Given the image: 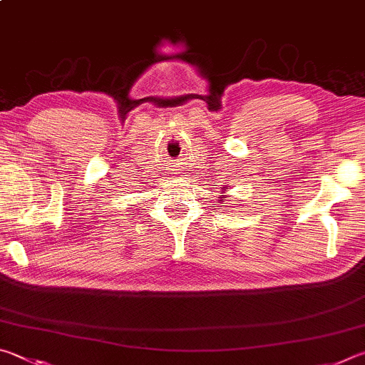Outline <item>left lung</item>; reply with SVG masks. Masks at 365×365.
Returning a JSON list of instances; mask_svg holds the SVG:
<instances>
[{"instance_id": "8db88e82", "label": "left lung", "mask_w": 365, "mask_h": 365, "mask_svg": "<svg viewBox=\"0 0 365 365\" xmlns=\"http://www.w3.org/2000/svg\"><path fill=\"white\" fill-rule=\"evenodd\" d=\"M222 189H225V187H222ZM222 200H225V197H222Z\"/></svg>"}]
</instances>
